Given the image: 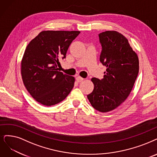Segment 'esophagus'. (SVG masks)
<instances>
[{
    "instance_id": "esophagus-1",
    "label": "esophagus",
    "mask_w": 157,
    "mask_h": 157,
    "mask_svg": "<svg viewBox=\"0 0 157 157\" xmlns=\"http://www.w3.org/2000/svg\"><path fill=\"white\" fill-rule=\"evenodd\" d=\"M76 80H77V81L78 82H82V81L84 80V78L82 77H80V76H78V77H76Z\"/></svg>"
}]
</instances>
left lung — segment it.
Returning a JSON list of instances; mask_svg holds the SVG:
<instances>
[{
	"mask_svg": "<svg viewBox=\"0 0 157 157\" xmlns=\"http://www.w3.org/2000/svg\"><path fill=\"white\" fill-rule=\"evenodd\" d=\"M102 46L100 61L106 66L104 78H92L93 91L87 98L96 110L105 113L125 101L134 86L139 70V61L128 39L116 31L98 35Z\"/></svg>",
	"mask_w": 157,
	"mask_h": 157,
	"instance_id": "obj_1",
	"label": "left lung"
}]
</instances>
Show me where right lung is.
I'll return each mask as SVG.
<instances>
[{
    "label": "right lung",
    "instance_id": "1",
    "mask_svg": "<svg viewBox=\"0 0 157 157\" xmlns=\"http://www.w3.org/2000/svg\"><path fill=\"white\" fill-rule=\"evenodd\" d=\"M80 33L43 31L28 44L21 62V75L25 87L36 101L46 106L55 105L72 90L75 78L59 71L57 66Z\"/></svg>",
    "mask_w": 157,
    "mask_h": 157
}]
</instances>
